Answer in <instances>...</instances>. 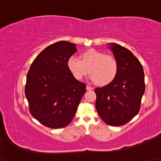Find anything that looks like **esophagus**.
I'll use <instances>...</instances> for the list:
<instances>
[{
    "instance_id": "1",
    "label": "esophagus",
    "mask_w": 161,
    "mask_h": 161,
    "mask_svg": "<svg viewBox=\"0 0 161 161\" xmlns=\"http://www.w3.org/2000/svg\"><path fill=\"white\" fill-rule=\"evenodd\" d=\"M86 90L87 91H91V90H93V88H92L91 86H89V85H87V86H86Z\"/></svg>"
}]
</instances>
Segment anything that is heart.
Returning a JSON list of instances; mask_svg holds the SVG:
<instances>
[{
    "instance_id": "1",
    "label": "heart",
    "mask_w": 161,
    "mask_h": 161,
    "mask_svg": "<svg viewBox=\"0 0 161 161\" xmlns=\"http://www.w3.org/2000/svg\"><path fill=\"white\" fill-rule=\"evenodd\" d=\"M81 60L71 56L68 60V68L77 80H81L89 71L90 79L100 86H104L115 78L118 64L111 54H104L100 51L90 49L81 54Z\"/></svg>"
}]
</instances>
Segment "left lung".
<instances>
[{
  "instance_id": "1",
  "label": "left lung",
  "mask_w": 161,
  "mask_h": 161,
  "mask_svg": "<svg viewBox=\"0 0 161 161\" xmlns=\"http://www.w3.org/2000/svg\"><path fill=\"white\" fill-rule=\"evenodd\" d=\"M118 64V71L110 84L96 88L95 107L99 115L111 126H121L138 114L145 93V75L139 60L119 44H108Z\"/></svg>"
}]
</instances>
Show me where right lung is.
<instances>
[{"mask_svg": "<svg viewBox=\"0 0 161 161\" xmlns=\"http://www.w3.org/2000/svg\"><path fill=\"white\" fill-rule=\"evenodd\" d=\"M75 44L59 42L46 47L34 60L27 75L25 93L30 114L44 126L63 128L74 118L86 84L74 77L68 60Z\"/></svg>", "mask_w": 161, "mask_h": 161, "instance_id": "obj_1", "label": "right lung"}]
</instances>
